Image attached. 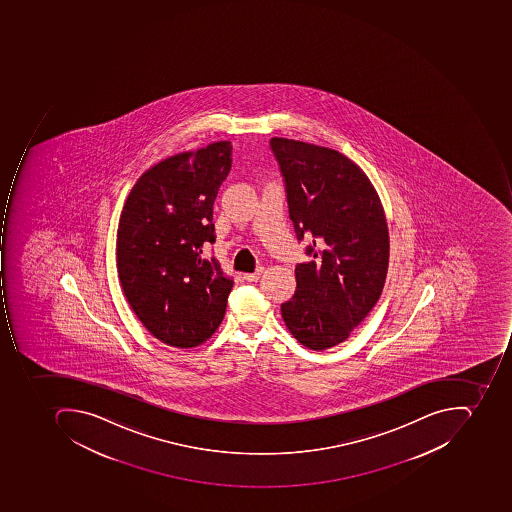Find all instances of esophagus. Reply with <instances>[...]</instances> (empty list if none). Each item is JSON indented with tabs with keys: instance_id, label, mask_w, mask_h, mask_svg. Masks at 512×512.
<instances>
[{
	"instance_id": "34e87169",
	"label": "esophagus",
	"mask_w": 512,
	"mask_h": 512,
	"mask_svg": "<svg viewBox=\"0 0 512 512\" xmlns=\"http://www.w3.org/2000/svg\"><path fill=\"white\" fill-rule=\"evenodd\" d=\"M261 272H263V268L258 269L257 272H249V274H244V279H246L247 282H257V280L260 279Z\"/></svg>"
}]
</instances>
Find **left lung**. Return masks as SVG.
<instances>
[{"instance_id": "8db88e82", "label": "left lung", "mask_w": 512, "mask_h": 512, "mask_svg": "<svg viewBox=\"0 0 512 512\" xmlns=\"http://www.w3.org/2000/svg\"><path fill=\"white\" fill-rule=\"evenodd\" d=\"M298 240L313 260L294 269L296 291L280 307L288 330L313 351L343 343L381 298L390 255L384 207L348 156L309 142L272 138Z\"/></svg>"}]
</instances>
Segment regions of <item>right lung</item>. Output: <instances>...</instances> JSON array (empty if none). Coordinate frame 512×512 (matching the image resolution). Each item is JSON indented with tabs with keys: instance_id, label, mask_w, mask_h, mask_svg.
Here are the masks:
<instances>
[{
	"instance_id": "right-lung-1",
	"label": "right lung",
	"mask_w": 512,
	"mask_h": 512,
	"mask_svg": "<svg viewBox=\"0 0 512 512\" xmlns=\"http://www.w3.org/2000/svg\"><path fill=\"white\" fill-rule=\"evenodd\" d=\"M232 167L229 141L160 161L128 194L117 230V271L128 304L153 337L174 348L216 332L232 291L214 257V199Z\"/></svg>"
}]
</instances>
